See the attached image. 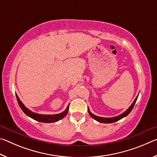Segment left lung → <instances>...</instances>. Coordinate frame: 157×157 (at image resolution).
<instances>
[{
  "label": "left lung",
  "mask_w": 157,
  "mask_h": 157,
  "mask_svg": "<svg viewBox=\"0 0 157 157\" xmlns=\"http://www.w3.org/2000/svg\"><path fill=\"white\" fill-rule=\"evenodd\" d=\"M138 97H139V95H138L136 97L135 100H134V102H132V104L129 106V107L127 109L126 111H124L123 113H122L121 114H120V115H118L117 116L111 117V118H105V117H100V116H95V115H94V113H92L91 111H90L89 107H88V112L89 113V115L91 116L93 118L95 119V120L97 121L98 122H99V123H114V122L118 121L119 120H121V119L124 118V117H126L130 112H131L132 110L133 109V108H134V106L135 105V103H136V102Z\"/></svg>",
  "instance_id": "obj_1"
}]
</instances>
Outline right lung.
<instances>
[{
    "mask_svg": "<svg viewBox=\"0 0 157 157\" xmlns=\"http://www.w3.org/2000/svg\"><path fill=\"white\" fill-rule=\"evenodd\" d=\"M16 96H17L18 105H19V107L21 108V109H22L23 112H24L28 116L30 117V118H33L36 121L41 122V123H55V122L59 121V120H61V119L64 118L68 113L69 104L67 106V107H66V109L60 113L52 114V115H50L49 114L48 115V114H40V113L33 112V111H32L31 110L29 109H28L24 105H23V103L21 102L17 94H16Z\"/></svg>",
    "mask_w": 157,
    "mask_h": 157,
    "instance_id": "obj_1",
    "label": "right lung"
}]
</instances>
